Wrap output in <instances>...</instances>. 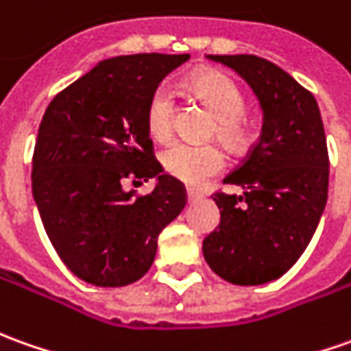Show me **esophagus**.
I'll return each instance as SVG.
<instances>
[{"label": "esophagus", "mask_w": 351, "mask_h": 351, "mask_svg": "<svg viewBox=\"0 0 351 351\" xmlns=\"http://www.w3.org/2000/svg\"><path fill=\"white\" fill-rule=\"evenodd\" d=\"M186 195H188V199H199L202 197V192H197L194 188H186Z\"/></svg>", "instance_id": "obj_1"}]
</instances>
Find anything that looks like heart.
<instances>
[{"mask_svg": "<svg viewBox=\"0 0 351 351\" xmlns=\"http://www.w3.org/2000/svg\"><path fill=\"white\" fill-rule=\"evenodd\" d=\"M188 88L206 104L213 115V134L230 149H238L245 140L244 109L245 101L238 86L221 73L206 71L192 76ZM176 99L169 84L156 86L145 104V126L157 140H167L175 125ZM161 165L171 176L186 184H202L207 178L219 175L225 167L223 152L213 144H188L175 142L161 152Z\"/></svg>", "mask_w": 351, "mask_h": 351, "instance_id": "heart-1", "label": "heart"}]
</instances>
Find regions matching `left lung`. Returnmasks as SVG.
Instances as JSON below:
<instances>
[{
  "instance_id": "left-lung-1",
  "label": "left lung",
  "mask_w": 351,
  "mask_h": 351,
  "mask_svg": "<svg viewBox=\"0 0 351 351\" xmlns=\"http://www.w3.org/2000/svg\"><path fill=\"white\" fill-rule=\"evenodd\" d=\"M230 66L263 109L257 144L226 176L242 195L215 192L221 223L204 240L213 273L257 286L282 276L315 234L328 194V152L313 94L275 63L256 56H207Z\"/></svg>"
}]
</instances>
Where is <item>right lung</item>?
Returning <instances> with one entry per match:
<instances>
[{"label": "right lung", "instance_id": "add662e5", "mask_svg": "<svg viewBox=\"0 0 351 351\" xmlns=\"http://www.w3.org/2000/svg\"><path fill=\"white\" fill-rule=\"evenodd\" d=\"M190 59L136 53L106 59L51 99L38 128L32 194L57 256L84 282L126 286L149 271L157 236L186 206V188L163 175L145 126V104ZM156 176L152 195L126 180Z\"/></svg>", "mask_w": 351, "mask_h": 351}]
</instances>
